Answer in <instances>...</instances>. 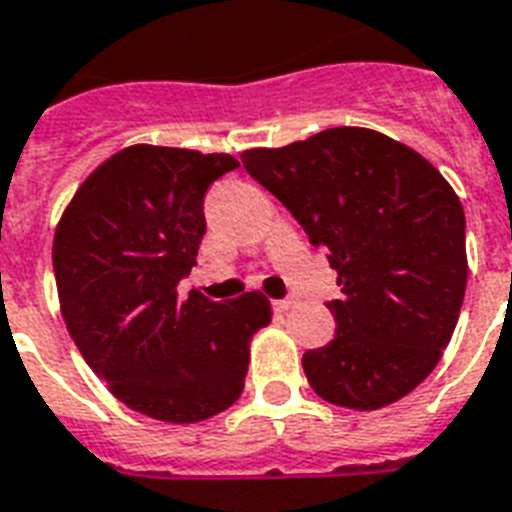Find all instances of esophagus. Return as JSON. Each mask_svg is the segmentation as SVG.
<instances>
[{
  "label": "esophagus",
  "instance_id": "1",
  "mask_svg": "<svg viewBox=\"0 0 512 512\" xmlns=\"http://www.w3.org/2000/svg\"><path fill=\"white\" fill-rule=\"evenodd\" d=\"M292 305H294V299H276V302H273V310H276V313H286Z\"/></svg>",
  "mask_w": 512,
  "mask_h": 512
}]
</instances>
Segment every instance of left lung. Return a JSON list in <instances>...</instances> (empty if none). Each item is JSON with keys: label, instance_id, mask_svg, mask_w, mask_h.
<instances>
[{"label": "left lung", "instance_id": "8db88e82", "mask_svg": "<svg viewBox=\"0 0 512 512\" xmlns=\"http://www.w3.org/2000/svg\"><path fill=\"white\" fill-rule=\"evenodd\" d=\"M244 168L328 252L342 299L336 334L302 368L331 405L378 410L410 394L450 344L468 281L465 213L415 149L371 131L328 128Z\"/></svg>", "mask_w": 512, "mask_h": 512}]
</instances>
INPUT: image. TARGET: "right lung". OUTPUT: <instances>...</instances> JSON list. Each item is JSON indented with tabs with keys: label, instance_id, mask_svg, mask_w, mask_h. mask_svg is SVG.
I'll return each instance as SVG.
<instances>
[{
	"label": "right lung",
	"instance_id": "1",
	"mask_svg": "<svg viewBox=\"0 0 512 512\" xmlns=\"http://www.w3.org/2000/svg\"><path fill=\"white\" fill-rule=\"evenodd\" d=\"M231 155L134 144L91 173L54 231L60 310L83 360L123 405L197 423L239 400L265 294L213 302L178 281L197 265L205 191Z\"/></svg>",
	"mask_w": 512,
	"mask_h": 512
}]
</instances>
